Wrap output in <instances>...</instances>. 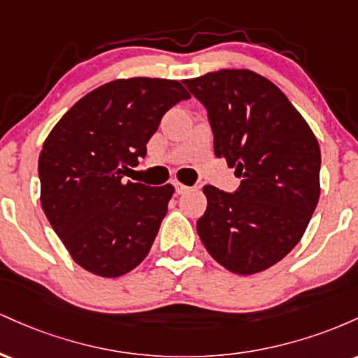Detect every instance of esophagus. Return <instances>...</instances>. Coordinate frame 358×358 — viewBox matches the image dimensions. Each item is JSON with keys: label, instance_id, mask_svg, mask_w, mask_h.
<instances>
[{"label": "esophagus", "instance_id": "34e87169", "mask_svg": "<svg viewBox=\"0 0 358 358\" xmlns=\"http://www.w3.org/2000/svg\"><path fill=\"white\" fill-rule=\"evenodd\" d=\"M173 185H175V192L178 193V195H182V193H185V192L188 190L187 185H183V183H180V182H173Z\"/></svg>", "mask_w": 358, "mask_h": 358}]
</instances>
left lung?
<instances>
[{
  "label": "left lung",
  "mask_w": 358,
  "mask_h": 358,
  "mask_svg": "<svg viewBox=\"0 0 358 358\" xmlns=\"http://www.w3.org/2000/svg\"><path fill=\"white\" fill-rule=\"evenodd\" d=\"M205 106L217 158L236 168L234 193L205 185L196 220L205 249L231 273L271 268L301 241L320 199V146L273 82L252 71L183 80Z\"/></svg>",
  "instance_id": "8db88e82"
}]
</instances>
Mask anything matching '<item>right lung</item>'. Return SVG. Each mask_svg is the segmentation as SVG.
Listing matches in <instances>:
<instances>
[{"instance_id": "obj_1", "label": "right lung", "mask_w": 358, "mask_h": 358, "mask_svg": "<svg viewBox=\"0 0 358 358\" xmlns=\"http://www.w3.org/2000/svg\"><path fill=\"white\" fill-rule=\"evenodd\" d=\"M185 99L190 94L178 80H113L76 102L45 139L40 202L80 268L117 278L148 256L175 188L122 175L145 158L166 110Z\"/></svg>"}]
</instances>
